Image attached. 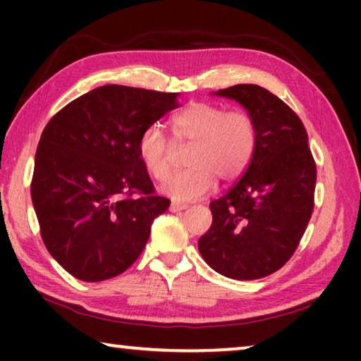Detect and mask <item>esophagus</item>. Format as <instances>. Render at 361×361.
<instances>
[{
    "label": "esophagus",
    "instance_id": "34e87169",
    "mask_svg": "<svg viewBox=\"0 0 361 361\" xmlns=\"http://www.w3.org/2000/svg\"><path fill=\"white\" fill-rule=\"evenodd\" d=\"M185 209H187V204H179V202H172L171 207H169L171 212H182Z\"/></svg>",
    "mask_w": 361,
    "mask_h": 361
}]
</instances>
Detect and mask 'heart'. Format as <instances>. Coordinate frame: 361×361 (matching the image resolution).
Wrapping results in <instances>:
<instances>
[{
    "instance_id": "b5f03b06",
    "label": "heart",
    "mask_w": 361,
    "mask_h": 361,
    "mask_svg": "<svg viewBox=\"0 0 361 361\" xmlns=\"http://www.w3.org/2000/svg\"><path fill=\"white\" fill-rule=\"evenodd\" d=\"M172 140L192 145L187 154L189 169L169 177L162 192L176 200H197L210 194L216 177L238 179L253 159L258 126L245 110H226L207 102H194L171 118ZM137 156L152 179L171 174V142L159 125L146 126L137 140Z\"/></svg>"
}]
</instances>
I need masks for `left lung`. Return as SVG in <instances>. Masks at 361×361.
Masks as SVG:
<instances>
[{
	"label": "left lung",
	"instance_id": "obj_1",
	"mask_svg": "<svg viewBox=\"0 0 361 361\" xmlns=\"http://www.w3.org/2000/svg\"><path fill=\"white\" fill-rule=\"evenodd\" d=\"M246 108L258 142L245 174L210 204L214 221L199 240L207 264L231 279L273 274L290 259L314 210L317 169L300 118L259 85L215 93Z\"/></svg>",
	"mask_w": 361,
	"mask_h": 361
}]
</instances>
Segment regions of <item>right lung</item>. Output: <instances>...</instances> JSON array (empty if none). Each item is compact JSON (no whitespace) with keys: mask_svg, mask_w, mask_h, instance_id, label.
I'll return each mask as SVG.
<instances>
[{"mask_svg":"<svg viewBox=\"0 0 361 361\" xmlns=\"http://www.w3.org/2000/svg\"><path fill=\"white\" fill-rule=\"evenodd\" d=\"M177 106V93L103 85L44 128L32 205L47 251L73 278H115L140 258L152 221L171 200L156 194L137 140Z\"/></svg>","mask_w":361,"mask_h":361,"instance_id":"add662e5","label":"right lung"}]
</instances>
